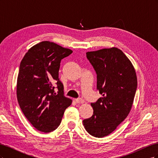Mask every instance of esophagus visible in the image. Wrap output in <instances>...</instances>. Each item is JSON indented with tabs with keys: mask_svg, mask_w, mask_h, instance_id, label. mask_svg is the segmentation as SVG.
<instances>
[{
	"mask_svg": "<svg viewBox=\"0 0 158 158\" xmlns=\"http://www.w3.org/2000/svg\"><path fill=\"white\" fill-rule=\"evenodd\" d=\"M75 102L77 103H84L85 102L84 100L82 98H78V99H75Z\"/></svg>",
	"mask_w": 158,
	"mask_h": 158,
	"instance_id": "34e87169",
	"label": "esophagus"
}]
</instances>
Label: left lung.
<instances>
[{"label": "left lung", "mask_w": 158, "mask_h": 158, "mask_svg": "<svg viewBox=\"0 0 158 158\" xmlns=\"http://www.w3.org/2000/svg\"><path fill=\"white\" fill-rule=\"evenodd\" d=\"M97 74V89L102 98L91 103L94 113L82 121L93 136L103 138L113 132L130 113L137 88L135 68L117 47L86 52Z\"/></svg>", "instance_id": "1"}]
</instances>
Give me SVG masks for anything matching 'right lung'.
Instances as JSON below:
<instances>
[{"instance_id":"right-lung-1","label":"right lung","mask_w":158,"mask_h":158,"mask_svg":"<svg viewBox=\"0 0 158 158\" xmlns=\"http://www.w3.org/2000/svg\"><path fill=\"white\" fill-rule=\"evenodd\" d=\"M72 52L45 41L31 47L21 61L16 85L18 102L25 117L39 131H55L73 102L64 95L63 84L59 78L60 61ZM52 82L57 85L58 94L54 92Z\"/></svg>"}]
</instances>
